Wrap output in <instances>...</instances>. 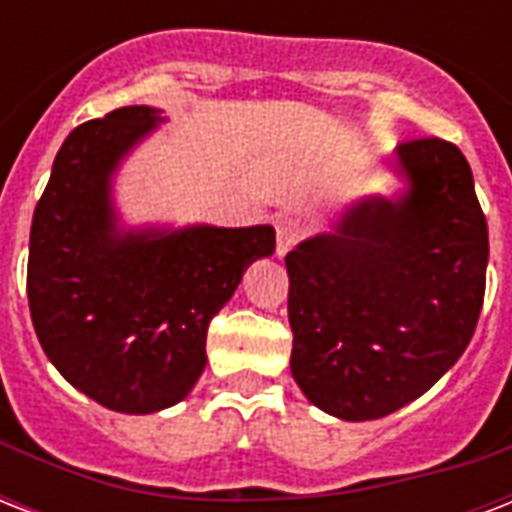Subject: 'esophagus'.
<instances>
[{"instance_id":"1","label":"esophagus","mask_w":512,"mask_h":512,"mask_svg":"<svg viewBox=\"0 0 512 512\" xmlns=\"http://www.w3.org/2000/svg\"><path fill=\"white\" fill-rule=\"evenodd\" d=\"M300 239V223L292 217H279L276 220V257H284Z\"/></svg>"}]
</instances>
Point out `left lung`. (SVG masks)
I'll use <instances>...</instances> for the list:
<instances>
[{"label": "left lung", "mask_w": 512, "mask_h": 512, "mask_svg": "<svg viewBox=\"0 0 512 512\" xmlns=\"http://www.w3.org/2000/svg\"><path fill=\"white\" fill-rule=\"evenodd\" d=\"M404 188L342 209L287 255L289 369L348 422L420 398L465 353L484 305L489 231L468 159L438 138L396 148Z\"/></svg>", "instance_id": "left-lung-1"}]
</instances>
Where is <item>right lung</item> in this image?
<instances>
[{
	"label": "right lung",
	"mask_w": 512,
	"mask_h": 512,
	"mask_svg": "<svg viewBox=\"0 0 512 512\" xmlns=\"http://www.w3.org/2000/svg\"><path fill=\"white\" fill-rule=\"evenodd\" d=\"M167 122L124 106L79 124L34 209L28 308L52 366L122 414H154L193 390L207 329L241 276L276 249L271 225L127 228L114 204L122 162Z\"/></svg>",
	"instance_id": "right-lung-1"
}]
</instances>
